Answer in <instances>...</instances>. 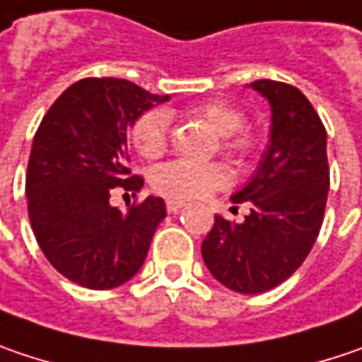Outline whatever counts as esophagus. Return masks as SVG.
I'll return each mask as SVG.
<instances>
[{
	"label": "esophagus",
	"instance_id": "esophagus-1",
	"mask_svg": "<svg viewBox=\"0 0 362 362\" xmlns=\"http://www.w3.org/2000/svg\"><path fill=\"white\" fill-rule=\"evenodd\" d=\"M182 206H184V202H180V201H172V199H170V201H165V209H168L170 213H176V211H180Z\"/></svg>",
	"mask_w": 362,
	"mask_h": 362
}]
</instances>
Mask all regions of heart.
Instances as JSON below:
<instances>
[{"label": "heart", "mask_w": 362, "mask_h": 362, "mask_svg": "<svg viewBox=\"0 0 362 362\" xmlns=\"http://www.w3.org/2000/svg\"><path fill=\"white\" fill-rule=\"evenodd\" d=\"M186 117L204 120L217 135H221V145L227 153L235 158H247L254 149V137L244 131V112L221 100H209L184 110ZM170 115L165 110H149L131 129V139L139 153L147 160L160 158L168 145ZM229 184V170L223 163H192L176 160L163 163L153 174L156 190L174 199H201L206 192L223 188Z\"/></svg>", "instance_id": "b5f03b06"}]
</instances>
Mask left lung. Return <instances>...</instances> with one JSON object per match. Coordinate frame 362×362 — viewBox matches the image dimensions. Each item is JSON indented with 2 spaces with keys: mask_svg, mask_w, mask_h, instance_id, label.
Listing matches in <instances>:
<instances>
[{
  "mask_svg": "<svg viewBox=\"0 0 362 362\" xmlns=\"http://www.w3.org/2000/svg\"><path fill=\"white\" fill-rule=\"evenodd\" d=\"M247 88L270 104V135L262 161L231 202L250 204L244 223L215 215L202 240L209 272L235 293L270 291L303 264L328 201L326 129L297 88L258 79Z\"/></svg>",
  "mask_w": 362,
  "mask_h": 362,
  "instance_id": "left-lung-1",
  "label": "left lung"
}]
</instances>
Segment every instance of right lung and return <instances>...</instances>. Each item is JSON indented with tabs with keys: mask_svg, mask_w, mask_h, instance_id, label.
Returning <instances> with one entry per match:
<instances>
[{
	"mask_svg": "<svg viewBox=\"0 0 362 362\" xmlns=\"http://www.w3.org/2000/svg\"><path fill=\"white\" fill-rule=\"evenodd\" d=\"M127 79L88 77L69 86L45 115L26 172L28 217L47 260L69 281L106 291L131 281L149 252L165 202L147 197L118 211L110 192H139L127 131L168 102Z\"/></svg>",
	"mask_w": 362,
	"mask_h": 362,
	"instance_id": "obj_1",
	"label": "right lung"
}]
</instances>
